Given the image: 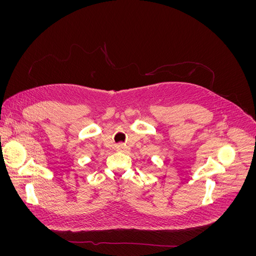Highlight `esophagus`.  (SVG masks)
<instances>
[{
    "label": "esophagus",
    "instance_id": "34e87169",
    "mask_svg": "<svg viewBox=\"0 0 256 256\" xmlns=\"http://www.w3.org/2000/svg\"><path fill=\"white\" fill-rule=\"evenodd\" d=\"M116 150H118V152H127L128 150V147L125 145V144H118V146H116Z\"/></svg>",
    "mask_w": 256,
    "mask_h": 256
}]
</instances>
